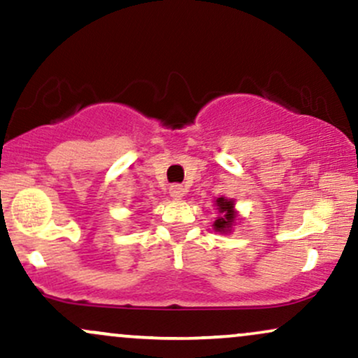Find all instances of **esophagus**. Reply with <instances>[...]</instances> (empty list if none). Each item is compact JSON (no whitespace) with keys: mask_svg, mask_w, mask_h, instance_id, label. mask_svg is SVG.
I'll return each mask as SVG.
<instances>
[{"mask_svg":"<svg viewBox=\"0 0 358 358\" xmlns=\"http://www.w3.org/2000/svg\"><path fill=\"white\" fill-rule=\"evenodd\" d=\"M169 192H171V196L174 197V199H179V197L184 196V187L179 186V184H174V186H171Z\"/></svg>","mask_w":358,"mask_h":358,"instance_id":"1","label":"esophagus"}]
</instances>
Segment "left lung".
Returning <instances> with one entry per match:
<instances>
[{"mask_svg":"<svg viewBox=\"0 0 358 358\" xmlns=\"http://www.w3.org/2000/svg\"><path fill=\"white\" fill-rule=\"evenodd\" d=\"M216 204H217V209H220L221 216L217 217L216 222H214V229L220 231V233H226V231L233 226L234 220H236V216H234V211H233L234 204L233 201L224 199V197H220V199L216 201Z\"/></svg>","mask_w":358,"mask_h":358,"instance_id":"1","label":"left lung"}]
</instances>
